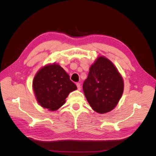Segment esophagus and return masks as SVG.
Returning a JSON list of instances; mask_svg holds the SVG:
<instances>
[{
  "label": "esophagus",
  "instance_id": "34e87169",
  "mask_svg": "<svg viewBox=\"0 0 156 156\" xmlns=\"http://www.w3.org/2000/svg\"><path fill=\"white\" fill-rule=\"evenodd\" d=\"M77 88H78V90H81V83H77Z\"/></svg>",
  "mask_w": 156,
  "mask_h": 156
}]
</instances>
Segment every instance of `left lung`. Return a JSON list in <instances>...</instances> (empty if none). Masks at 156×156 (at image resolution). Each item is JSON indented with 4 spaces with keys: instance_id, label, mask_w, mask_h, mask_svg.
Here are the masks:
<instances>
[{
    "instance_id": "1",
    "label": "left lung",
    "mask_w": 156,
    "mask_h": 156,
    "mask_svg": "<svg viewBox=\"0 0 156 156\" xmlns=\"http://www.w3.org/2000/svg\"><path fill=\"white\" fill-rule=\"evenodd\" d=\"M83 91L92 109L98 113L114 108L124 91V81L113 64L100 56L90 68Z\"/></svg>"
}]
</instances>
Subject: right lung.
I'll use <instances>...</instances> for the list:
<instances>
[{
    "instance_id": "1",
    "label": "right lung",
    "mask_w": 156,
    "mask_h": 156,
    "mask_svg": "<svg viewBox=\"0 0 156 156\" xmlns=\"http://www.w3.org/2000/svg\"><path fill=\"white\" fill-rule=\"evenodd\" d=\"M33 89L40 105L55 111L64 104L69 92L76 90L77 87L64 69L54 64L45 66L37 73Z\"/></svg>"
}]
</instances>
